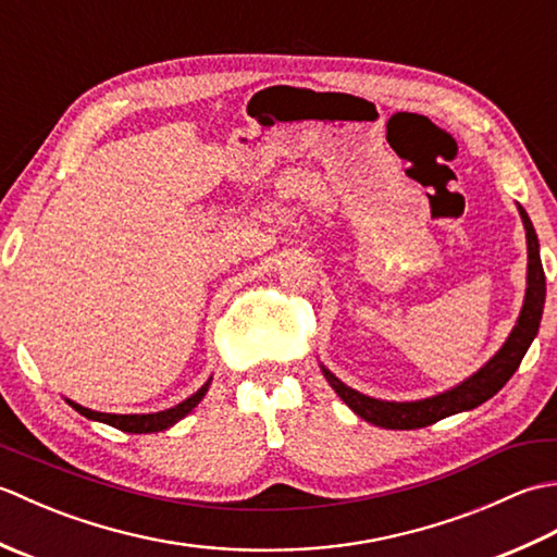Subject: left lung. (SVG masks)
Returning <instances> with one entry per match:
<instances>
[{
	"label": "left lung",
	"mask_w": 557,
	"mask_h": 557,
	"mask_svg": "<svg viewBox=\"0 0 557 557\" xmlns=\"http://www.w3.org/2000/svg\"><path fill=\"white\" fill-rule=\"evenodd\" d=\"M519 215H522V222H524L527 246H529L527 297H524L522 313H519V321L510 333V337H507L503 349L495 354V357L483 366L479 373L471 375L469 381L447 389L443 395L419 399V401H381V399L366 397L357 393V389H351L342 381H337V377L327 369H323L327 383L333 385V389L342 397V401H345L357 417H361L369 423L381 425V429H393V431L423 429V425H431L445 417H453L457 411H467L483 405V401L491 399L507 381H510L512 373L519 369V363H522L529 345L534 342L539 333L543 301H546V275H543L534 224H531L527 210L522 206H519Z\"/></svg>",
	"instance_id": "1"
}]
</instances>
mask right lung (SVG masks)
<instances>
[{"label":"right lung","instance_id":"obj_1","mask_svg":"<svg viewBox=\"0 0 557 557\" xmlns=\"http://www.w3.org/2000/svg\"><path fill=\"white\" fill-rule=\"evenodd\" d=\"M210 387V381L198 389L196 395H191L188 399H184L182 405H176L172 409H164V411H158V413H100V411H92V409H86L76 405V401L66 399L71 407H74L78 413H83L86 419H92V421H102L108 425H114V429L120 431H126V433H156V431H164L170 429V425H174L180 419H184L188 411H191L200 399H203V395L208 393Z\"/></svg>","mask_w":557,"mask_h":557}]
</instances>
